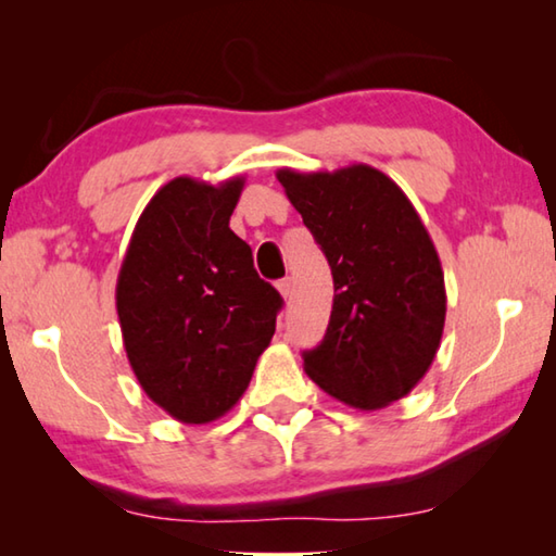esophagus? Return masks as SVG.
I'll list each match as a JSON object with an SVG mask.
<instances>
[{
  "label": "esophagus",
  "instance_id": "obj_1",
  "mask_svg": "<svg viewBox=\"0 0 556 556\" xmlns=\"http://www.w3.org/2000/svg\"><path fill=\"white\" fill-rule=\"evenodd\" d=\"M277 289H279V294H281V296L289 299V296H291V291H294V281H291V277L279 279V281H277Z\"/></svg>",
  "mask_w": 556,
  "mask_h": 556
}]
</instances>
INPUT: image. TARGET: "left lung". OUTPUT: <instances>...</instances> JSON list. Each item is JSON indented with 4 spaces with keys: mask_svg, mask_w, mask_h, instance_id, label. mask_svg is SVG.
<instances>
[{
    "mask_svg": "<svg viewBox=\"0 0 556 556\" xmlns=\"http://www.w3.org/2000/svg\"><path fill=\"white\" fill-rule=\"evenodd\" d=\"M279 184L321 244L333 312L304 370L348 407L372 412L409 394L434 363L446 321L444 269L402 188L368 164Z\"/></svg>",
    "mask_w": 556,
    "mask_h": 556,
    "instance_id": "obj_1",
    "label": "left lung"
}]
</instances>
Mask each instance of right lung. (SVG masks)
Here are the masks:
<instances>
[{
  "mask_svg": "<svg viewBox=\"0 0 556 556\" xmlns=\"http://www.w3.org/2000/svg\"><path fill=\"white\" fill-rule=\"evenodd\" d=\"M242 186V176L168 181L139 215L119 267L127 361L147 397L184 425L230 412L275 336L279 291L230 230Z\"/></svg>",
  "mask_w": 556,
  "mask_h": 556,
  "instance_id": "obj_1",
  "label": "right lung"
}]
</instances>
